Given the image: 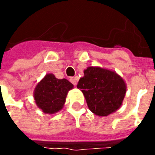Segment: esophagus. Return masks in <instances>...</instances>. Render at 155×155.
Listing matches in <instances>:
<instances>
[{"instance_id": "34e87169", "label": "esophagus", "mask_w": 155, "mask_h": 155, "mask_svg": "<svg viewBox=\"0 0 155 155\" xmlns=\"http://www.w3.org/2000/svg\"><path fill=\"white\" fill-rule=\"evenodd\" d=\"M70 81H71V83L74 84V85H76V84H77V78L76 77H71L70 79Z\"/></svg>"}]
</instances>
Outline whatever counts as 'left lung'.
<instances>
[{
  "label": "left lung",
  "instance_id": "8db88e82",
  "mask_svg": "<svg viewBox=\"0 0 155 155\" xmlns=\"http://www.w3.org/2000/svg\"><path fill=\"white\" fill-rule=\"evenodd\" d=\"M77 88L82 91L90 110L101 117L120 109L127 90L126 83L120 74L100 66L85 69Z\"/></svg>",
  "mask_w": 155,
  "mask_h": 155
}]
</instances>
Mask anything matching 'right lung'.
Masks as SVG:
<instances>
[{
  "label": "right lung",
  "instance_id": "right-lung-1",
  "mask_svg": "<svg viewBox=\"0 0 155 155\" xmlns=\"http://www.w3.org/2000/svg\"><path fill=\"white\" fill-rule=\"evenodd\" d=\"M74 85L66 79H57L49 73L44 76L34 90V100L37 107L45 114H54L63 109L66 96Z\"/></svg>",
  "mask_w": 155,
  "mask_h": 155
}]
</instances>
